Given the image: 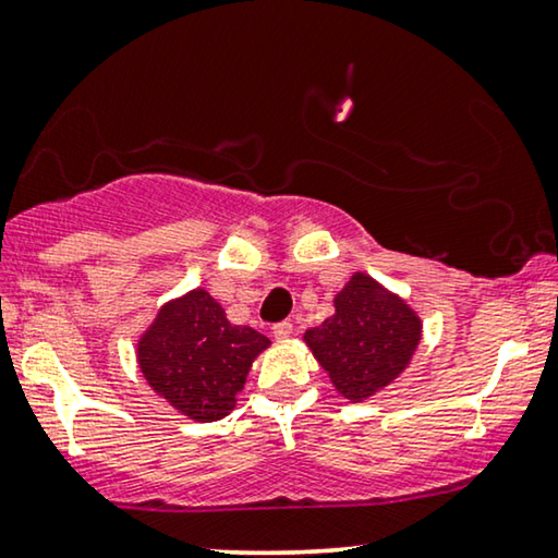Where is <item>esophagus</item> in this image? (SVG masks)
Wrapping results in <instances>:
<instances>
[{
    "label": "esophagus",
    "instance_id": "34e87169",
    "mask_svg": "<svg viewBox=\"0 0 558 558\" xmlns=\"http://www.w3.org/2000/svg\"><path fill=\"white\" fill-rule=\"evenodd\" d=\"M292 323H279V325H274V338L277 340H287V338H292Z\"/></svg>",
    "mask_w": 558,
    "mask_h": 558
}]
</instances>
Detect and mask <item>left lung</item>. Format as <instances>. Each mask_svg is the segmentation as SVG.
<instances>
[{"mask_svg": "<svg viewBox=\"0 0 558 558\" xmlns=\"http://www.w3.org/2000/svg\"><path fill=\"white\" fill-rule=\"evenodd\" d=\"M332 304V317L310 327L304 342L342 399L368 401L414 361L424 323L401 294L365 271H353Z\"/></svg>", "mask_w": 558, "mask_h": 558, "instance_id": "8db88e82", "label": "left lung"}]
</instances>
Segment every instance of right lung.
<instances>
[{"label":"right lung","instance_id":"add662e5","mask_svg":"<svg viewBox=\"0 0 558 558\" xmlns=\"http://www.w3.org/2000/svg\"><path fill=\"white\" fill-rule=\"evenodd\" d=\"M271 340L231 325L205 287L172 296L136 338V365L159 399L193 422L231 414L251 365Z\"/></svg>","mask_w":558,"mask_h":558}]
</instances>
